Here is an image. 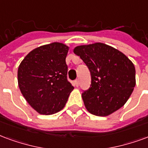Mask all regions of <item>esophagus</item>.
Instances as JSON below:
<instances>
[{
    "label": "esophagus",
    "mask_w": 148,
    "mask_h": 148,
    "mask_svg": "<svg viewBox=\"0 0 148 148\" xmlns=\"http://www.w3.org/2000/svg\"><path fill=\"white\" fill-rule=\"evenodd\" d=\"M74 85H75V86L78 87V85H79V81H78V79L75 80V81H74Z\"/></svg>",
    "instance_id": "esophagus-1"
}]
</instances>
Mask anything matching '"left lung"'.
Masks as SVG:
<instances>
[{
  "mask_svg": "<svg viewBox=\"0 0 148 148\" xmlns=\"http://www.w3.org/2000/svg\"><path fill=\"white\" fill-rule=\"evenodd\" d=\"M74 52L90 71V87L82 95L88 112L108 116L121 108L136 85L135 66L131 60L103 43L77 46Z\"/></svg>",
  "mask_w": 148,
  "mask_h": 148,
  "instance_id": "8db88e82",
  "label": "left lung"
}]
</instances>
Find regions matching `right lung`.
I'll use <instances>...</instances> for the list:
<instances>
[{"label": "right lung", "instance_id": "add662e5", "mask_svg": "<svg viewBox=\"0 0 148 148\" xmlns=\"http://www.w3.org/2000/svg\"><path fill=\"white\" fill-rule=\"evenodd\" d=\"M68 50L59 42L42 45L28 53L18 66L19 89L39 114L49 115L62 110L74 89L66 76Z\"/></svg>", "mask_w": 148, "mask_h": 148}]
</instances>
